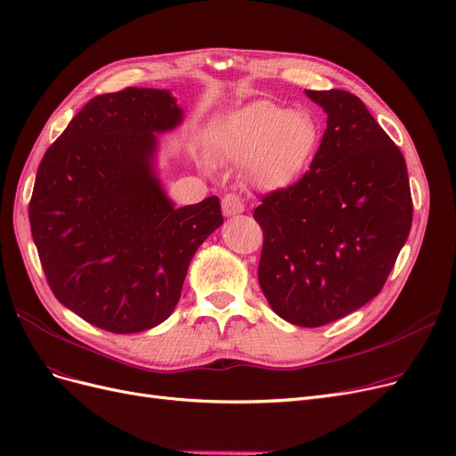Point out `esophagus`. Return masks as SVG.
Returning <instances> with one entry per match:
<instances>
[{"mask_svg": "<svg viewBox=\"0 0 456 456\" xmlns=\"http://www.w3.org/2000/svg\"><path fill=\"white\" fill-rule=\"evenodd\" d=\"M222 208H224L225 216H234V214L244 212V203L240 200V195L225 193L224 200H222Z\"/></svg>", "mask_w": 456, "mask_h": 456, "instance_id": "1", "label": "esophagus"}]
</instances>
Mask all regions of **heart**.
I'll list each match as a JSON object with an SVG mask.
<instances>
[{
  "instance_id": "1",
  "label": "heart",
  "mask_w": 456,
  "mask_h": 456,
  "mask_svg": "<svg viewBox=\"0 0 456 456\" xmlns=\"http://www.w3.org/2000/svg\"><path fill=\"white\" fill-rule=\"evenodd\" d=\"M319 145V125L302 110L255 102L236 113L224 135V151L234 164L249 167L266 188L290 184Z\"/></svg>"
}]
</instances>
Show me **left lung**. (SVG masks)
<instances>
[{
  "label": "left lung",
  "instance_id": "1",
  "mask_svg": "<svg viewBox=\"0 0 456 456\" xmlns=\"http://www.w3.org/2000/svg\"><path fill=\"white\" fill-rule=\"evenodd\" d=\"M328 113L309 169L261 197L259 285L290 324L316 328L379 294L413 216L404 156L358 96L305 91Z\"/></svg>",
  "mask_w": 456,
  "mask_h": 456
}]
</instances>
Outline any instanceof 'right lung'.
Instances as JSON below:
<instances>
[{"label":"right lung","instance_id":"obj_1","mask_svg":"<svg viewBox=\"0 0 456 456\" xmlns=\"http://www.w3.org/2000/svg\"><path fill=\"white\" fill-rule=\"evenodd\" d=\"M181 117L162 89L98 94L37 169L29 224L46 281L101 330L135 333L164 322L193 253L224 224L216 195L175 208L152 173L154 134Z\"/></svg>","mask_w":456,"mask_h":456}]
</instances>
